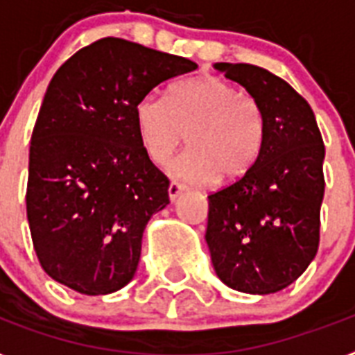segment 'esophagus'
I'll list each match as a JSON object with an SVG mask.
<instances>
[{"label":"esophagus","mask_w":355,"mask_h":355,"mask_svg":"<svg viewBox=\"0 0 355 355\" xmlns=\"http://www.w3.org/2000/svg\"><path fill=\"white\" fill-rule=\"evenodd\" d=\"M184 189H186V187H184L182 184L175 182V180H173V182H169V189H168L169 198H171V200H177V197L184 191Z\"/></svg>","instance_id":"obj_1"}]
</instances>
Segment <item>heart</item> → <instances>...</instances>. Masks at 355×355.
<instances>
[{"label":"heart","mask_w":355,"mask_h":355,"mask_svg":"<svg viewBox=\"0 0 355 355\" xmlns=\"http://www.w3.org/2000/svg\"><path fill=\"white\" fill-rule=\"evenodd\" d=\"M135 122L144 151L184 182L235 184L255 168L264 146V112L255 98L235 83L204 74L175 83L168 100L146 94L135 105Z\"/></svg>","instance_id":"obj_1"}]
</instances>
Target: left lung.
Masks as SVG:
<instances>
[{
  "label": "left lung",
  "mask_w": 355,
  "mask_h": 355,
  "mask_svg": "<svg viewBox=\"0 0 355 355\" xmlns=\"http://www.w3.org/2000/svg\"><path fill=\"white\" fill-rule=\"evenodd\" d=\"M264 112V146L246 178L211 193L206 243L218 279L244 293L290 286L319 248L324 144L308 102L250 63H215Z\"/></svg>",
  "instance_id": "8db88e82"
}]
</instances>
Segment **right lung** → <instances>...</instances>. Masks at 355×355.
Instances as JSON below:
<instances>
[{
	"mask_svg": "<svg viewBox=\"0 0 355 355\" xmlns=\"http://www.w3.org/2000/svg\"><path fill=\"white\" fill-rule=\"evenodd\" d=\"M197 63L122 37L69 58L49 83L31 138L27 218L49 277L85 295L132 279L169 180L144 151L135 105Z\"/></svg>",
	"mask_w": 355,
	"mask_h": 355,
	"instance_id": "add662e5",
	"label": "right lung"
}]
</instances>
